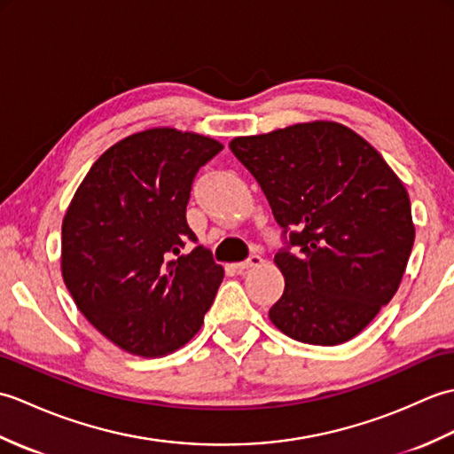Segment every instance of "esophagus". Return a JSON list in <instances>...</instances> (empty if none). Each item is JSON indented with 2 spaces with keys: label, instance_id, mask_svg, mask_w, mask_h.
<instances>
[{
  "label": "esophagus",
  "instance_id": "34e87169",
  "mask_svg": "<svg viewBox=\"0 0 454 454\" xmlns=\"http://www.w3.org/2000/svg\"><path fill=\"white\" fill-rule=\"evenodd\" d=\"M263 263V259H262V255H257V254H252L249 255L246 262H239V263H236L234 267L238 269V271H246V269H252V267H257V265H262Z\"/></svg>",
  "mask_w": 454,
  "mask_h": 454
}]
</instances>
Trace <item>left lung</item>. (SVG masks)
Masks as SVG:
<instances>
[{
	"mask_svg": "<svg viewBox=\"0 0 454 454\" xmlns=\"http://www.w3.org/2000/svg\"><path fill=\"white\" fill-rule=\"evenodd\" d=\"M230 150L257 179L288 247L269 320L310 345H340L396 294L416 238L408 191L384 158L333 121L298 122Z\"/></svg>",
	"mask_w": 454,
	"mask_h": 454,
	"instance_id": "1",
	"label": "left lung"
}]
</instances>
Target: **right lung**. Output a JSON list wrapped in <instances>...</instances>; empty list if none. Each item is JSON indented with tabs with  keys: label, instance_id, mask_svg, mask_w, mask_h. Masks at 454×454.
<instances>
[{
	"label": "right lung",
	"instance_id": "add662e5",
	"mask_svg": "<svg viewBox=\"0 0 454 454\" xmlns=\"http://www.w3.org/2000/svg\"><path fill=\"white\" fill-rule=\"evenodd\" d=\"M224 148L148 129L93 163L62 222V277L88 322L138 356L177 351L200 330L224 269L187 224L191 185Z\"/></svg>",
	"mask_w": 454,
	"mask_h": 454
}]
</instances>
